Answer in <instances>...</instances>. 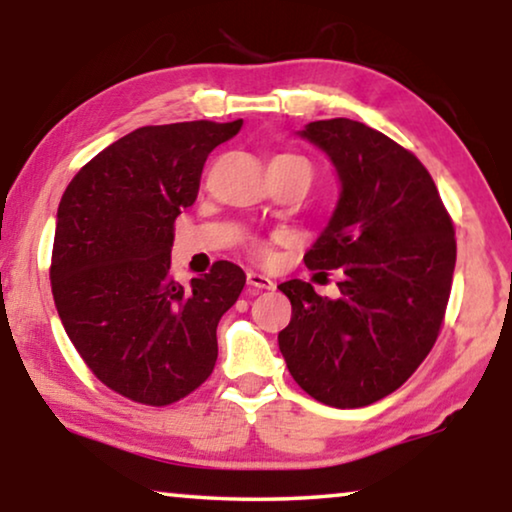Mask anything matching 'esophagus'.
I'll list each match as a JSON object with an SVG mask.
<instances>
[{"label": "esophagus", "instance_id": "34e87169", "mask_svg": "<svg viewBox=\"0 0 512 512\" xmlns=\"http://www.w3.org/2000/svg\"><path fill=\"white\" fill-rule=\"evenodd\" d=\"M247 286H249V291H270V289H275V282H272L270 277H265V275H261V272H247Z\"/></svg>", "mask_w": 512, "mask_h": 512}]
</instances>
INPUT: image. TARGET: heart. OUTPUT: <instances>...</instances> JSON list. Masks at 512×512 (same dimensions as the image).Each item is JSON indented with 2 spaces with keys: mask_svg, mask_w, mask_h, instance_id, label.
<instances>
[{
  "mask_svg": "<svg viewBox=\"0 0 512 512\" xmlns=\"http://www.w3.org/2000/svg\"><path fill=\"white\" fill-rule=\"evenodd\" d=\"M277 158H284V160H291V158H300V156H291V153H282V156H275L272 160H277ZM303 160V158H300Z\"/></svg>",
  "mask_w": 512,
  "mask_h": 512,
  "instance_id": "1",
  "label": "heart"
}]
</instances>
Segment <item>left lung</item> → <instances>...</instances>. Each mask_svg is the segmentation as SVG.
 <instances>
[{"instance_id": "obj_1", "label": "left lung", "mask_w": 512, "mask_h": 512, "mask_svg": "<svg viewBox=\"0 0 512 512\" xmlns=\"http://www.w3.org/2000/svg\"><path fill=\"white\" fill-rule=\"evenodd\" d=\"M296 135L338 174L340 195L307 268L340 270V298L291 279L279 352L300 389L331 408H363L396 391L431 352L452 289L457 242L426 167L366 123H307Z\"/></svg>"}]
</instances>
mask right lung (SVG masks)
Segmentation results:
<instances>
[{
    "instance_id": "obj_1",
    "label": "right lung",
    "mask_w": 512,
    "mask_h": 512,
    "mask_svg": "<svg viewBox=\"0 0 512 512\" xmlns=\"http://www.w3.org/2000/svg\"><path fill=\"white\" fill-rule=\"evenodd\" d=\"M242 121L146 125L97 153L62 193L51 286L65 331L97 380L130 401L170 405L212 375L216 326L244 272L216 261L170 277L174 219L198 198L216 146Z\"/></svg>"
}]
</instances>
